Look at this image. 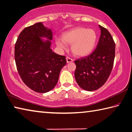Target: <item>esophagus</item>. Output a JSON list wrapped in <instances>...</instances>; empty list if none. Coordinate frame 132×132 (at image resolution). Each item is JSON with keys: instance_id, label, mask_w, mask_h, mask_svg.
<instances>
[{"instance_id": "obj_1", "label": "esophagus", "mask_w": 132, "mask_h": 132, "mask_svg": "<svg viewBox=\"0 0 132 132\" xmlns=\"http://www.w3.org/2000/svg\"><path fill=\"white\" fill-rule=\"evenodd\" d=\"M66 59H67V62L68 63H71V62L73 61V59H72V58H71V57H67Z\"/></svg>"}]
</instances>
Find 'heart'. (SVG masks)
Instances as JSON below:
<instances>
[{
    "label": "heart",
    "instance_id": "heart-1",
    "mask_svg": "<svg viewBox=\"0 0 132 132\" xmlns=\"http://www.w3.org/2000/svg\"><path fill=\"white\" fill-rule=\"evenodd\" d=\"M97 41V34L93 29L75 27L63 34L61 39H57L56 44L64 48L66 44H71V51L75 55L86 56L93 51Z\"/></svg>",
    "mask_w": 132,
    "mask_h": 132
}]
</instances>
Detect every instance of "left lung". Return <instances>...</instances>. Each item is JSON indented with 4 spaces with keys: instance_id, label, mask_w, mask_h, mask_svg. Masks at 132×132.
Returning <instances> with one entry per match:
<instances>
[{
    "instance_id": "1",
    "label": "left lung",
    "mask_w": 132,
    "mask_h": 132,
    "mask_svg": "<svg viewBox=\"0 0 132 132\" xmlns=\"http://www.w3.org/2000/svg\"><path fill=\"white\" fill-rule=\"evenodd\" d=\"M101 34L96 49L89 55L75 60V78L81 88L91 91L102 86L112 71L116 45L108 29L99 25Z\"/></svg>"
}]
</instances>
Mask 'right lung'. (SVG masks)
<instances>
[{"label": "right lung", "instance_id": "right-lung-1", "mask_svg": "<svg viewBox=\"0 0 132 132\" xmlns=\"http://www.w3.org/2000/svg\"><path fill=\"white\" fill-rule=\"evenodd\" d=\"M52 39L51 29L42 22L26 27L22 30L15 45V61L22 81L32 90L47 93L57 83L60 72L65 65V56L52 52L50 41L44 42L40 37Z\"/></svg>", "mask_w": 132, "mask_h": 132}]
</instances>
